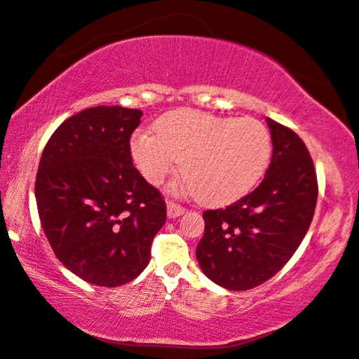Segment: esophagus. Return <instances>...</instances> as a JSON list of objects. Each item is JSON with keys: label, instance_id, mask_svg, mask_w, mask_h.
Instances as JSON below:
<instances>
[{"label": "esophagus", "instance_id": "obj_1", "mask_svg": "<svg viewBox=\"0 0 359 359\" xmlns=\"http://www.w3.org/2000/svg\"><path fill=\"white\" fill-rule=\"evenodd\" d=\"M184 206H181L175 202H167V216L170 219H175V217H180L181 215H184Z\"/></svg>", "mask_w": 359, "mask_h": 359}]
</instances>
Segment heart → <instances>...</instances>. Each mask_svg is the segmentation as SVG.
Listing matches in <instances>:
<instances>
[{"label":"heart","instance_id":"1","mask_svg":"<svg viewBox=\"0 0 359 359\" xmlns=\"http://www.w3.org/2000/svg\"><path fill=\"white\" fill-rule=\"evenodd\" d=\"M154 132L138 130L130 156L149 184L159 186L181 165L187 191L206 205H227L246 196L271 159V135L254 118L173 110Z\"/></svg>","mask_w":359,"mask_h":359}]
</instances>
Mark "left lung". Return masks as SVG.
I'll return each mask as SVG.
<instances>
[{
	"label": "left lung",
	"instance_id": "left-lung-1",
	"mask_svg": "<svg viewBox=\"0 0 359 359\" xmlns=\"http://www.w3.org/2000/svg\"><path fill=\"white\" fill-rule=\"evenodd\" d=\"M266 123L273 157L259 187L225 210L203 212L198 265L227 290H249L280 271L316 211L317 173L304 142L271 118Z\"/></svg>",
	"mask_w": 359,
	"mask_h": 359
}]
</instances>
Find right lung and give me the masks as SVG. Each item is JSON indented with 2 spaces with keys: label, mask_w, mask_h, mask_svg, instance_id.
I'll list each match as a JSON object with an SVG mask.
<instances>
[{
  "label": "right lung",
  "mask_w": 359,
  "mask_h": 359,
  "mask_svg": "<svg viewBox=\"0 0 359 359\" xmlns=\"http://www.w3.org/2000/svg\"><path fill=\"white\" fill-rule=\"evenodd\" d=\"M143 113L99 105L67 118L42 151L36 176L41 224L62 265L90 284L118 287L149 263L165 202L132 163Z\"/></svg>",
  "instance_id": "obj_1"
}]
</instances>
